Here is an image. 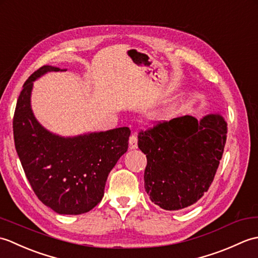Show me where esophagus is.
Wrapping results in <instances>:
<instances>
[{"label": "esophagus", "mask_w": 258, "mask_h": 258, "mask_svg": "<svg viewBox=\"0 0 258 258\" xmlns=\"http://www.w3.org/2000/svg\"><path fill=\"white\" fill-rule=\"evenodd\" d=\"M130 143V150H136L138 149V136L133 134L128 140Z\"/></svg>", "instance_id": "34e87169"}]
</instances>
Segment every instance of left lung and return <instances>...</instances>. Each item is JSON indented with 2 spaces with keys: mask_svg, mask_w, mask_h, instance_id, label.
Masks as SVG:
<instances>
[{
  "mask_svg": "<svg viewBox=\"0 0 258 258\" xmlns=\"http://www.w3.org/2000/svg\"><path fill=\"white\" fill-rule=\"evenodd\" d=\"M226 133L220 114L201 120L185 115L141 131L138 145L147 158L144 187L151 201L166 211L199 201L215 177Z\"/></svg>",
  "mask_w": 258,
  "mask_h": 258,
  "instance_id": "8db88e82",
  "label": "left lung"
}]
</instances>
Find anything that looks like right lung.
<instances>
[{
    "label": "right lung",
    "instance_id": "right-lung-1",
    "mask_svg": "<svg viewBox=\"0 0 258 258\" xmlns=\"http://www.w3.org/2000/svg\"><path fill=\"white\" fill-rule=\"evenodd\" d=\"M53 71L63 70L44 65L24 83L13 117L14 143L38 200L58 214L79 215L102 201L109 172L128 149L131 131L63 138L43 127L32 112L31 93L33 82Z\"/></svg>",
    "mask_w": 258,
    "mask_h": 258
}]
</instances>
